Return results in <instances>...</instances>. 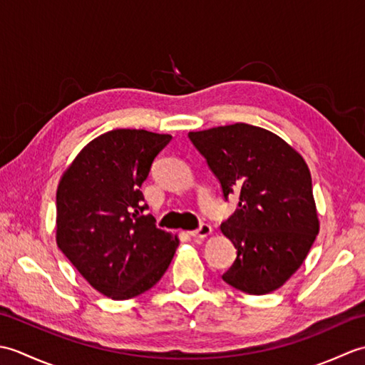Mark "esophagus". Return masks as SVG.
I'll return each instance as SVG.
<instances>
[{
    "instance_id": "34e87169",
    "label": "esophagus",
    "mask_w": 365,
    "mask_h": 365,
    "mask_svg": "<svg viewBox=\"0 0 365 365\" xmlns=\"http://www.w3.org/2000/svg\"><path fill=\"white\" fill-rule=\"evenodd\" d=\"M212 234V226H208V224H202L197 230H191L190 235L192 238H205Z\"/></svg>"
}]
</instances>
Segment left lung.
<instances>
[{"label": "left lung", "instance_id": "1", "mask_svg": "<svg viewBox=\"0 0 365 365\" xmlns=\"http://www.w3.org/2000/svg\"><path fill=\"white\" fill-rule=\"evenodd\" d=\"M191 143L238 208L221 232L237 250L222 279L250 294L277 290L294 274L320 230L312 178L301 153L250 123L190 131Z\"/></svg>", "mask_w": 365, "mask_h": 365}]
</instances>
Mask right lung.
<instances>
[{
    "label": "right lung",
    "instance_id": "obj_1",
    "mask_svg": "<svg viewBox=\"0 0 365 365\" xmlns=\"http://www.w3.org/2000/svg\"><path fill=\"white\" fill-rule=\"evenodd\" d=\"M173 136L118 128L92 139L61 175L56 243L105 297L130 299L166 273L178 237L143 215L141 185Z\"/></svg>",
    "mask_w": 365,
    "mask_h": 365
}]
</instances>
